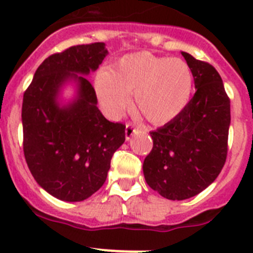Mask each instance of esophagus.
Listing matches in <instances>:
<instances>
[{"instance_id":"obj_1","label":"esophagus","mask_w":253,"mask_h":253,"mask_svg":"<svg viewBox=\"0 0 253 253\" xmlns=\"http://www.w3.org/2000/svg\"><path fill=\"white\" fill-rule=\"evenodd\" d=\"M135 133H137V126L134 124H131V123H128V124H126V128H125V138H126V139H130Z\"/></svg>"}]
</instances>
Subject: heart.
<instances>
[{
	"instance_id": "obj_1",
	"label": "heart",
	"mask_w": 253,
	"mask_h": 253,
	"mask_svg": "<svg viewBox=\"0 0 253 253\" xmlns=\"http://www.w3.org/2000/svg\"><path fill=\"white\" fill-rule=\"evenodd\" d=\"M193 87V71L185 60L151 51L125 55L96 77V91L107 113L123 115L134 93L137 110L154 124L180 115L191 99Z\"/></svg>"
}]
</instances>
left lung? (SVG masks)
Masks as SVG:
<instances>
[{"label": "left lung", "instance_id": "1", "mask_svg": "<svg viewBox=\"0 0 253 253\" xmlns=\"http://www.w3.org/2000/svg\"><path fill=\"white\" fill-rule=\"evenodd\" d=\"M193 71L195 95L184 111L151 131L143 163L147 184L163 198L184 200L207 189L227 160L231 100L211 64L181 51Z\"/></svg>", "mask_w": 253, "mask_h": 253}]
</instances>
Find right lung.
Segmentation results:
<instances>
[{
    "instance_id": "add662e5",
    "label": "right lung",
    "mask_w": 253,
    "mask_h": 253,
    "mask_svg": "<svg viewBox=\"0 0 253 253\" xmlns=\"http://www.w3.org/2000/svg\"><path fill=\"white\" fill-rule=\"evenodd\" d=\"M104 43L82 44L49 55L38 67L22 100L24 156L38 184L54 198L81 202L106 180L114 153L125 140V124L104 118L91 82ZM68 78L79 81V99L59 108L55 97Z\"/></svg>"
}]
</instances>
